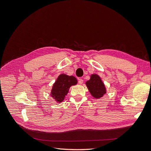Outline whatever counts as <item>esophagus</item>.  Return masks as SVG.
<instances>
[{
  "mask_svg": "<svg viewBox=\"0 0 151 151\" xmlns=\"http://www.w3.org/2000/svg\"><path fill=\"white\" fill-rule=\"evenodd\" d=\"M78 83H79V84H82L83 82V79H82V78H78Z\"/></svg>",
  "mask_w": 151,
  "mask_h": 151,
  "instance_id": "34e87169",
  "label": "esophagus"
}]
</instances>
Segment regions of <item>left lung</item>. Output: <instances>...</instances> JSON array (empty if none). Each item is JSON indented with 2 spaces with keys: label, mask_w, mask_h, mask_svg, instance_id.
Returning a JSON list of instances; mask_svg holds the SVG:
<instances>
[{
  "label": "left lung",
  "mask_w": 151,
  "mask_h": 151,
  "mask_svg": "<svg viewBox=\"0 0 151 151\" xmlns=\"http://www.w3.org/2000/svg\"><path fill=\"white\" fill-rule=\"evenodd\" d=\"M86 85L91 95L95 98H101L106 93L104 84L97 74H92L90 79L86 82Z\"/></svg>",
  "instance_id": "1"
}]
</instances>
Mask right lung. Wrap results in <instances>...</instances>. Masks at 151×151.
I'll return each instance as SVG.
<instances>
[{"label": "right lung", "mask_w": 151, "mask_h": 151, "mask_svg": "<svg viewBox=\"0 0 151 151\" xmlns=\"http://www.w3.org/2000/svg\"><path fill=\"white\" fill-rule=\"evenodd\" d=\"M77 83V80L75 77L62 74L58 76L53 85L51 96L55 99V101L61 103L68 94L69 88L72 85H75Z\"/></svg>", "instance_id": "1"}]
</instances>
